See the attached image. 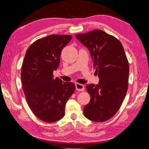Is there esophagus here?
Listing matches in <instances>:
<instances>
[{
  "label": "esophagus",
  "mask_w": 149,
  "mask_h": 149,
  "mask_svg": "<svg viewBox=\"0 0 149 149\" xmlns=\"http://www.w3.org/2000/svg\"><path fill=\"white\" fill-rule=\"evenodd\" d=\"M75 89L77 91H84L85 89L84 85L77 83V84H75Z\"/></svg>",
  "instance_id": "1"
}]
</instances>
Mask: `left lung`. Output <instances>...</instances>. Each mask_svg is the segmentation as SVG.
Wrapping results in <instances>:
<instances>
[{
	"mask_svg": "<svg viewBox=\"0 0 149 149\" xmlns=\"http://www.w3.org/2000/svg\"><path fill=\"white\" fill-rule=\"evenodd\" d=\"M89 49L93 68L99 77L97 85H87L90 102L84 108L89 120L102 122L116 114L127 91L130 67L122 43L100 29L75 35Z\"/></svg>",
	"mask_w": 149,
	"mask_h": 149,
	"instance_id": "left-lung-1",
	"label": "left lung"
}]
</instances>
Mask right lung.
Returning <instances> with one entry per match:
<instances>
[{"instance_id": "add662e5", "label": "right lung", "mask_w": 149, "mask_h": 149, "mask_svg": "<svg viewBox=\"0 0 149 149\" xmlns=\"http://www.w3.org/2000/svg\"><path fill=\"white\" fill-rule=\"evenodd\" d=\"M72 39L68 35H49L32 43L25 55L21 71L24 94L35 116L45 122L64 117L65 104L75 91L74 83H63L53 75L63 48Z\"/></svg>"}]
</instances>
